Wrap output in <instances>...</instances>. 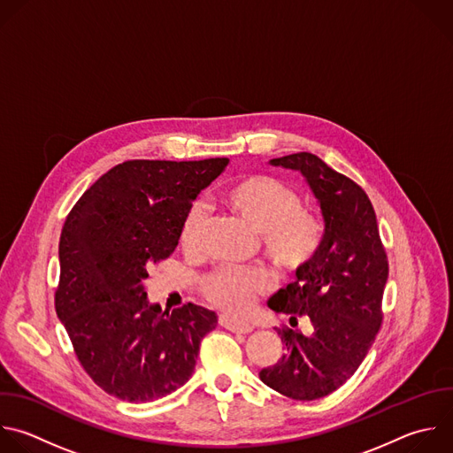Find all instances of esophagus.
Masks as SVG:
<instances>
[{
	"label": "esophagus",
	"instance_id": "34e87169",
	"mask_svg": "<svg viewBox=\"0 0 453 453\" xmlns=\"http://www.w3.org/2000/svg\"><path fill=\"white\" fill-rule=\"evenodd\" d=\"M219 322H220L222 327H226L227 331L236 333V334H249V333H252V329H254L252 324L243 322V320H238V319H233V317H227V315H222Z\"/></svg>",
	"mask_w": 453,
	"mask_h": 453
}]
</instances>
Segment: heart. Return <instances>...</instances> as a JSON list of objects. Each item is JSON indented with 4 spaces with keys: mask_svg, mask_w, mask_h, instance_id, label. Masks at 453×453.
Returning a JSON list of instances; mask_svg holds the SVG:
<instances>
[{
    "mask_svg": "<svg viewBox=\"0 0 453 453\" xmlns=\"http://www.w3.org/2000/svg\"><path fill=\"white\" fill-rule=\"evenodd\" d=\"M222 201L261 234L266 256L284 270L308 265L324 242V222L310 210L300 208L296 192L286 183L254 174L234 181ZM204 227V211L194 204L183 222L181 243L197 250ZM270 288V277L259 268H220L204 280V295L226 311L249 310L257 295Z\"/></svg>",
    "mask_w": 453,
    "mask_h": 453,
    "instance_id": "obj_1",
    "label": "heart"
}]
</instances>
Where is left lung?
Masks as SVG:
<instances>
[{"label": "left lung", "mask_w": 453, "mask_h": 453, "mask_svg": "<svg viewBox=\"0 0 453 453\" xmlns=\"http://www.w3.org/2000/svg\"><path fill=\"white\" fill-rule=\"evenodd\" d=\"M303 174L324 219L317 256L296 268V280L273 293L275 313L310 319L313 333L277 329L286 354L259 372L261 382L295 400H317L343 386L366 357L382 322L388 257L365 190L311 153L268 162Z\"/></svg>", "instance_id": "left-lung-1"}]
</instances>
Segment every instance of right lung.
Segmentation results:
<instances>
[{
  "mask_svg": "<svg viewBox=\"0 0 453 453\" xmlns=\"http://www.w3.org/2000/svg\"><path fill=\"white\" fill-rule=\"evenodd\" d=\"M131 160L103 174L74 204L60 236L55 308L90 379L126 402H153L181 388L217 315L149 303L143 280L178 247L197 199L227 167Z\"/></svg>",
  "mask_w": 453,
  "mask_h": 453,
  "instance_id": "right-lung-1",
  "label": "right lung"
}]
</instances>
